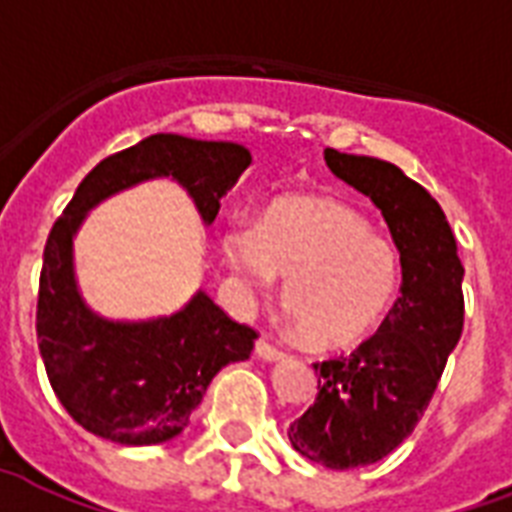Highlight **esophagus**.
<instances>
[{
	"instance_id": "1",
	"label": "esophagus",
	"mask_w": 512,
	"mask_h": 512,
	"mask_svg": "<svg viewBox=\"0 0 512 512\" xmlns=\"http://www.w3.org/2000/svg\"><path fill=\"white\" fill-rule=\"evenodd\" d=\"M256 355H259L261 360H280L283 358V350H277L275 344H269L267 339H259V342H256Z\"/></svg>"
}]
</instances>
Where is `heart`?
I'll use <instances>...</instances> for the list:
<instances>
[{"label": "heart", "instance_id": "heart-1", "mask_svg": "<svg viewBox=\"0 0 512 512\" xmlns=\"http://www.w3.org/2000/svg\"><path fill=\"white\" fill-rule=\"evenodd\" d=\"M224 259L251 296L285 277L283 301L296 328L320 347H344L371 334L395 301L398 251L371 235L355 208L320 197L275 202L261 224H232Z\"/></svg>", "mask_w": 512, "mask_h": 512}]
</instances>
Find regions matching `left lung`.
Masks as SVG:
<instances>
[{
	"label": "left lung",
	"instance_id": "left-lung-1",
	"mask_svg": "<svg viewBox=\"0 0 512 512\" xmlns=\"http://www.w3.org/2000/svg\"><path fill=\"white\" fill-rule=\"evenodd\" d=\"M328 170L382 211L400 253V296L352 355L315 363L318 398L288 430L331 470L374 465L414 433L465 323L457 240L446 213L392 162L326 149Z\"/></svg>",
	"mask_w": 512,
	"mask_h": 512
}]
</instances>
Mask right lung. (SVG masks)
<instances>
[{
	"label": "right lung",
	"mask_w": 512,
	"mask_h": 512,
	"mask_svg": "<svg viewBox=\"0 0 512 512\" xmlns=\"http://www.w3.org/2000/svg\"><path fill=\"white\" fill-rule=\"evenodd\" d=\"M253 157L235 141L154 133L98 162L47 237L37 301L39 355L61 406L87 433L120 446H154L184 433L221 368L248 360L256 331L197 288L184 307L146 320L104 318L85 301L74 240L87 213L114 194L170 178L205 227Z\"/></svg>",
	"instance_id": "1"
}]
</instances>
